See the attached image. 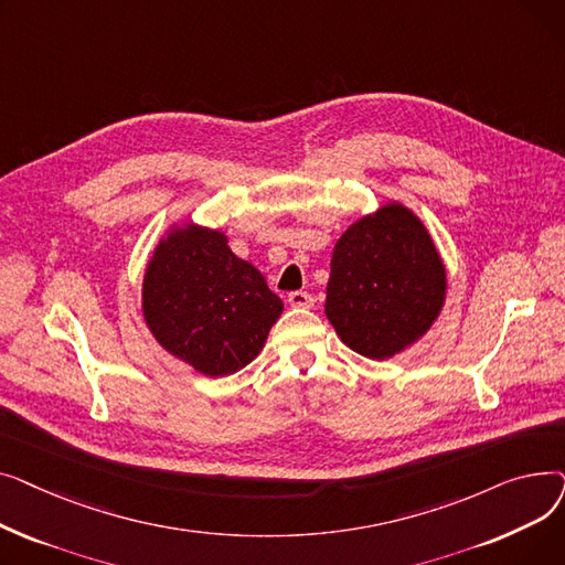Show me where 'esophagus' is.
Masks as SVG:
<instances>
[{
	"instance_id": "obj_1",
	"label": "esophagus",
	"mask_w": 565,
	"mask_h": 565,
	"mask_svg": "<svg viewBox=\"0 0 565 565\" xmlns=\"http://www.w3.org/2000/svg\"><path fill=\"white\" fill-rule=\"evenodd\" d=\"M313 298L309 292L305 290H295V292H288V305L295 307V309H311L313 307Z\"/></svg>"
}]
</instances>
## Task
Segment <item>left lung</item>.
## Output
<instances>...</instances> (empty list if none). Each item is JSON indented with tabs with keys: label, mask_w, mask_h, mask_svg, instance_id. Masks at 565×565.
Here are the masks:
<instances>
[{
	"label": "left lung",
	"mask_w": 565,
	"mask_h": 565,
	"mask_svg": "<svg viewBox=\"0 0 565 565\" xmlns=\"http://www.w3.org/2000/svg\"><path fill=\"white\" fill-rule=\"evenodd\" d=\"M447 288V265L426 224L405 203L387 201L337 241L324 313L350 350L384 362L428 334Z\"/></svg>",
	"instance_id": "left-lung-1"
}]
</instances>
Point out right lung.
Returning a JSON list of instances; mask_svg holds the SVG:
<instances>
[{
	"mask_svg": "<svg viewBox=\"0 0 565 565\" xmlns=\"http://www.w3.org/2000/svg\"><path fill=\"white\" fill-rule=\"evenodd\" d=\"M284 302L228 235L196 222L171 224L141 279L148 332L205 377H224L258 358Z\"/></svg>",
	"mask_w": 565,
	"mask_h": 565,
	"instance_id": "add662e5",
	"label": "right lung"
}]
</instances>
